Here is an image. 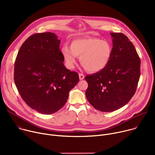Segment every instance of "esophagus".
Returning <instances> with one entry per match:
<instances>
[{"mask_svg":"<svg viewBox=\"0 0 155 155\" xmlns=\"http://www.w3.org/2000/svg\"><path fill=\"white\" fill-rule=\"evenodd\" d=\"M84 78V75L83 74H79V78L80 80H83Z\"/></svg>","mask_w":155,"mask_h":155,"instance_id":"esophagus-1","label":"esophagus"}]
</instances>
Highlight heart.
Segmentation results:
<instances>
[{"label": "heart", "mask_w": 155, "mask_h": 155, "mask_svg": "<svg viewBox=\"0 0 155 155\" xmlns=\"http://www.w3.org/2000/svg\"><path fill=\"white\" fill-rule=\"evenodd\" d=\"M112 46L108 41L98 38H84L74 40L71 48L65 46L61 53L69 69H72L77 56L86 70L97 72L106 68L112 56Z\"/></svg>", "instance_id": "obj_1"}]
</instances>
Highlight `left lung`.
<instances>
[{"label": "left lung", "instance_id": "8db88e82", "mask_svg": "<svg viewBox=\"0 0 155 155\" xmlns=\"http://www.w3.org/2000/svg\"><path fill=\"white\" fill-rule=\"evenodd\" d=\"M112 56L106 68L85 77L86 98L96 110L110 112L125 105L136 93L140 59L132 43L122 33H110Z\"/></svg>", "mask_w": 155, "mask_h": 155}]
</instances>
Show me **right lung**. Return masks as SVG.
<instances>
[{
	"instance_id": "add662e5",
	"label": "right lung",
	"mask_w": 155,
	"mask_h": 155,
	"mask_svg": "<svg viewBox=\"0 0 155 155\" xmlns=\"http://www.w3.org/2000/svg\"><path fill=\"white\" fill-rule=\"evenodd\" d=\"M60 43L52 32L31 35L21 45L15 62L19 93L31 108L43 114L61 109L79 81L78 74L64 65Z\"/></svg>"
}]
</instances>
